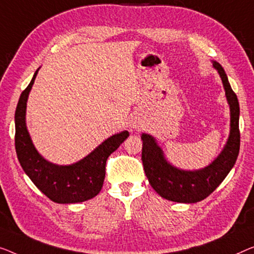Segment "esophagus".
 <instances>
[{
    "mask_svg": "<svg viewBox=\"0 0 254 254\" xmlns=\"http://www.w3.org/2000/svg\"><path fill=\"white\" fill-rule=\"evenodd\" d=\"M134 127H137V123H135V124H134Z\"/></svg>",
    "mask_w": 254,
    "mask_h": 254,
    "instance_id": "obj_1",
    "label": "esophagus"
}]
</instances>
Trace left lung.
<instances>
[{
    "label": "left lung",
    "instance_id": "obj_1",
    "mask_svg": "<svg viewBox=\"0 0 254 254\" xmlns=\"http://www.w3.org/2000/svg\"><path fill=\"white\" fill-rule=\"evenodd\" d=\"M213 66L220 74L230 106V134L226 147L217 160L198 171H183L164 160L163 153L151 135L145 133L141 135V161L150 186L158 195L172 202L196 203L206 198L224 181L240 153V105L237 96L220 64L214 62Z\"/></svg>",
    "mask_w": 254,
    "mask_h": 254
}]
</instances>
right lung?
<instances>
[{
	"label": "right lung",
	"mask_w": 254,
	"mask_h": 254,
	"mask_svg": "<svg viewBox=\"0 0 254 254\" xmlns=\"http://www.w3.org/2000/svg\"><path fill=\"white\" fill-rule=\"evenodd\" d=\"M36 74L37 70L27 88L21 92L14 114V145L21 168L34 185L56 203H79L93 198L99 194L103 187L106 161L128 137V132L123 131L112 135L90 155L75 164L59 166L49 163L34 147L25 122L26 103Z\"/></svg>",
	"instance_id": "obj_1"
}]
</instances>
